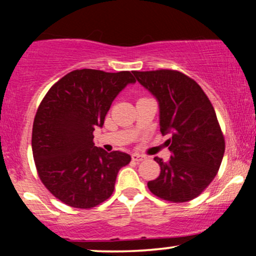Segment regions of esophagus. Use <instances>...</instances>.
I'll list each match as a JSON object with an SVG mask.
<instances>
[{"instance_id": "34e87169", "label": "esophagus", "mask_w": 256, "mask_h": 256, "mask_svg": "<svg viewBox=\"0 0 256 256\" xmlns=\"http://www.w3.org/2000/svg\"><path fill=\"white\" fill-rule=\"evenodd\" d=\"M132 160L140 162V161L146 160V156H144V155H142V154H138V152H134V154H132Z\"/></svg>"}]
</instances>
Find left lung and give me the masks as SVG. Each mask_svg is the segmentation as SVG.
Here are the masks:
<instances>
[{
  "label": "left lung",
  "mask_w": 256,
  "mask_h": 256,
  "mask_svg": "<svg viewBox=\"0 0 256 256\" xmlns=\"http://www.w3.org/2000/svg\"><path fill=\"white\" fill-rule=\"evenodd\" d=\"M134 77L155 96L160 107V131L171 134L166 146L171 158L160 165V176L148 182L158 198L180 204L198 198L222 165L225 140L210 98L201 86L174 70L134 71Z\"/></svg>",
  "instance_id": "left-lung-1"
}]
</instances>
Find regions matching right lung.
I'll list each match as a JSON object with an SVG mask.
<instances>
[{
    "label": "right lung",
    "instance_id": "1",
    "mask_svg": "<svg viewBox=\"0 0 256 256\" xmlns=\"http://www.w3.org/2000/svg\"><path fill=\"white\" fill-rule=\"evenodd\" d=\"M136 79L128 71L76 70L49 89L32 128V154L44 186L70 207L89 210L114 192L119 170L131 156L94 143L116 95Z\"/></svg>",
    "mask_w": 256,
    "mask_h": 256
}]
</instances>
